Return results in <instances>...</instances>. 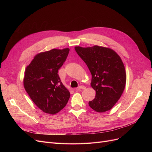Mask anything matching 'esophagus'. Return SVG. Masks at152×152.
<instances>
[{
  "mask_svg": "<svg viewBox=\"0 0 152 152\" xmlns=\"http://www.w3.org/2000/svg\"><path fill=\"white\" fill-rule=\"evenodd\" d=\"M86 88V87H85V86H79L76 89V91H80V90H81V89H83V90H84V89H85Z\"/></svg>",
  "mask_w": 152,
  "mask_h": 152,
  "instance_id": "obj_1",
  "label": "esophagus"
}]
</instances>
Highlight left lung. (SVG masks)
Returning <instances> with one entry per match:
<instances>
[{
    "instance_id": "left-lung-1",
    "label": "left lung",
    "mask_w": 152,
    "mask_h": 152,
    "mask_svg": "<svg viewBox=\"0 0 152 152\" xmlns=\"http://www.w3.org/2000/svg\"><path fill=\"white\" fill-rule=\"evenodd\" d=\"M75 49L92 75L91 85L96 93L95 99L89 102L90 107L99 113L111 110L126 86V74L121 58L108 47L76 46Z\"/></svg>"
}]
</instances>
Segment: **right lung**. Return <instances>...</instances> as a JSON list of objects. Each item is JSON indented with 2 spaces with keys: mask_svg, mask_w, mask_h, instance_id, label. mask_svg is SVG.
Returning <instances> with one entry per match:
<instances>
[{
  "mask_svg": "<svg viewBox=\"0 0 152 152\" xmlns=\"http://www.w3.org/2000/svg\"><path fill=\"white\" fill-rule=\"evenodd\" d=\"M69 51V48H65L39 53L26 68L24 87L35 105L44 113H58L69 99L70 93L58 75Z\"/></svg>",
  "mask_w": 152,
  "mask_h": 152,
  "instance_id": "add662e5",
  "label": "right lung"
}]
</instances>
